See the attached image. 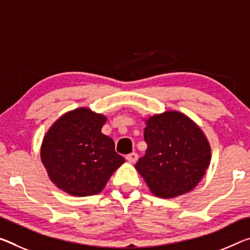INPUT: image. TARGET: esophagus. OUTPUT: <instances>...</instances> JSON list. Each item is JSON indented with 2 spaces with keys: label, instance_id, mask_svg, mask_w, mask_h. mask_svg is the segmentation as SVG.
Returning a JSON list of instances; mask_svg holds the SVG:
<instances>
[{
  "label": "esophagus",
  "instance_id": "obj_1",
  "mask_svg": "<svg viewBox=\"0 0 250 250\" xmlns=\"http://www.w3.org/2000/svg\"><path fill=\"white\" fill-rule=\"evenodd\" d=\"M125 159L129 162H131V164H133V162H136L138 160V154L136 152H131V153L126 154Z\"/></svg>",
  "mask_w": 250,
  "mask_h": 250
}]
</instances>
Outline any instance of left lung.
<instances>
[{
  "instance_id": "1",
  "label": "left lung",
  "mask_w": 250,
  "mask_h": 250,
  "mask_svg": "<svg viewBox=\"0 0 250 250\" xmlns=\"http://www.w3.org/2000/svg\"><path fill=\"white\" fill-rule=\"evenodd\" d=\"M146 150L136 169L152 193L173 198L189 192L205 176L210 146L195 122L177 111L157 114L146 121Z\"/></svg>"
}]
</instances>
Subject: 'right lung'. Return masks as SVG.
<instances>
[{"label": "right lung", "instance_id": "obj_1", "mask_svg": "<svg viewBox=\"0 0 250 250\" xmlns=\"http://www.w3.org/2000/svg\"><path fill=\"white\" fill-rule=\"evenodd\" d=\"M105 118L80 108L62 116L45 134L41 159L51 180L72 196L97 195L125 162L101 133Z\"/></svg>", "mask_w": 250, "mask_h": 250}]
</instances>
